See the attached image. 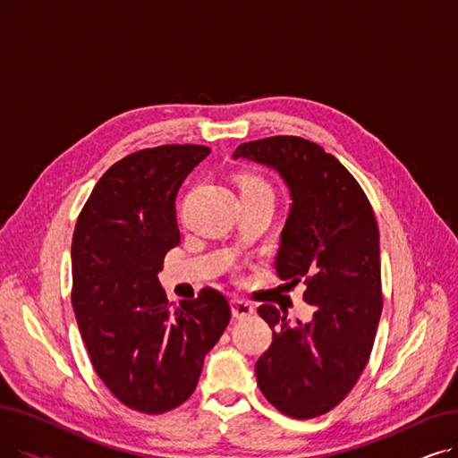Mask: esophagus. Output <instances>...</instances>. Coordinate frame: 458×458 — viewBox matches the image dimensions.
Instances as JSON below:
<instances>
[{"label":"esophagus","mask_w":458,"mask_h":458,"mask_svg":"<svg viewBox=\"0 0 458 458\" xmlns=\"http://www.w3.org/2000/svg\"><path fill=\"white\" fill-rule=\"evenodd\" d=\"M232 314L235 319H247L254 314V306L243 299H233L232 301Z\"/></svg>","instance_id":"esophagus-1"}]
</instances>
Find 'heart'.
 Returning <instances> with one entry per match:
<instances>
[{
	"label": "heart",
	"mask_w": 458,
	"mask_h": 458,
	"mask_svg": "<svg viewBox=\"0 0 458 458\" xmlns=\"http://www.w3.org/2000/svg\"><path fill=\"white\" fill-rule=\"evenodd\" d=\"M239 185H242V192H267V195L273 197V191H271V185L259 178V176H254V174H247L242 178V182H239Z\"/></svg>",
	"instance_id": "b5f03b06"
}]
</instances>
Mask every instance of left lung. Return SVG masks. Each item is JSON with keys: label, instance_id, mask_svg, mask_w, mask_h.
Wrapping results in <instances>:
<instances>
[{"label": "left lung", "instance_id": "1", "mask_svg": "<svg viewBox=\"0 0 458 458\" xmlns=\"http://www.w3.org/2000/svg\"><path fill=\"white\" fill-rule=\"evenodd\" d=\"M233 157L273 166L292 191L276 275L314 306L310 323H287L273 304L258 314L273 344L256 362L258 386L282 414L318 418L338 406L362 375L382 311L378 226L364 189L319 144L275 135L239 144Z\"/></svg>", "mask_w": 458, "mask_h": 458}]
</instances>
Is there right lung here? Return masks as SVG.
Returning a JSON list of instances; mask_svg holds the SVG:
<instances>
[{
  "instance_id": "right-lung-1",
  "label": "right lung",
  "mask_w": 458,
  "mask_h": 458,
  "mask_svg": "<svg viewBox=\"0 0 458 458\" xmlns=\"http://www.w3.org/2000/svg\"><path fill=\"white\" fill-rule=\"evenodd\" d=\"M209 152L163 144L116 161L94 185L72 237V306L92 368L142 414L191 397L204 356L232 318L213 287L173 306L157 280L165 254L180 245L178 189Z\"/></svg>"
}]
</instances>
